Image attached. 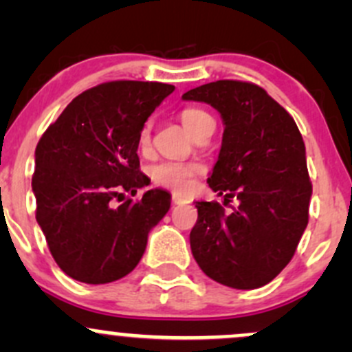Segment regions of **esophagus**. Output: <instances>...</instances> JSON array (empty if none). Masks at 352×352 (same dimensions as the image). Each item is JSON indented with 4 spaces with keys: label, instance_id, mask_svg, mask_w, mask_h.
I'll use <instances>...</instances> for the list:
<instances>
[{
    "label": "esophagus",
    "instance_id": "1",
    "mask_svg": "<svg viewBox=\"0 0 352 352\" xmlns=\"http://www.w3.org/2000/svg\"><path fill=\"white\" fill-rule=\"evenodd\" d=\"M172 202H173V204H177V206H180V204H187L186 199L180 197V196H175V194H173V196H172Z\"/></svg>",
    "mask_w": 352,
    "mask_h": 352
}]
</instances>
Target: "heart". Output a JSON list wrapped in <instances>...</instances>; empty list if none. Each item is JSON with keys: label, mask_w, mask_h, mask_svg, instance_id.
<instances>
[{"label": "heart", "mask_w": 352, "mask_h": 352, "mask_svg": "<svg viewBox=\"0 0 352 352\" xmlns=\"http://www.w3.org/2000/svg\"><path fill=\"white\" fill-rule=\"evenodd\" d=\"M208 113L202 112L197 109H186L180 113V119L182 124L186 126V129L190 134L197 129L199 124L204 119H208ZM150 141V126H144L140 133V143L141 146L148 144ZM201 172V166L199 165H187V163H179V162H163L158 165L151 166L150 177L151 180L160 187H165V189L173 190L177 194H184L190 189V184H192V177L196 173Z\"/></svg>", "instance_id": "heart-1"}]
</instances>
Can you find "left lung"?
Returning <instances> with one entry per match:
<instances>
[{
  "mask_svg": "<svg viewBox=\"0 0 352 352\" xmlns=\"http://www.w3.org/2000/svg\"><path fill=\"white\" fill-rule=\"evenodd\" d=\"M221 116L223 141L208 184L228 204L196 202L190 250L208 278L235 289L271 283L294 255L308 225L311 184L305 143L293 117L264 88L219 80L189 90Z\"/></svg>",
  "mask_w": 352,
  "mask_h": 352,
  "instance_id": "left-lung-1",
  "label": "left lung"
}]
</instances>
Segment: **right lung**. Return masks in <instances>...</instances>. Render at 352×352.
Instances as JSON below:
<instances>
[{
    "instance_id": "obj_1",
    "label": "right lung",
    "mask_w": 352,
    "mask_h": 352,
    "mask_svg": "<svg viewBox=\"0 0 352 352\" xmlns=\"http://www.w3.org/2000/svg\"><path fill=\"white\" fill-rule=\"evenodd\" d=\"M175 90L158 81H109L73 98L35 148L32 190L38 226L69 278L105 285L129 274L172 196L150 189L140 201H112L150 186L140 172V133Z\"/></svg>"
}]
</instances>
